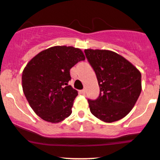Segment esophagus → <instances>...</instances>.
Here are the masks:
<instances>
[{"mask_svg": "<svg viewBox=\"0 0 160 160\" xmlns=\"http://www.w3.org/2000/svg\"><path fill=\"white\" fill-rule=\"evenodd\" d=\"M80 93L82 94H85V93H86V91H85V89H83L81 90V91H80Z\"/></svg>", "mask_w": 160, "mask_h": 160, "instance_id": "1", "label": "esophagus"}]
</instances>
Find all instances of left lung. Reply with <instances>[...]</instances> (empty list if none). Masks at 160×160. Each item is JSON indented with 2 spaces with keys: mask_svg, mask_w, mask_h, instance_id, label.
<instances>
[{
  "mask_svg": "<svg viewBox=\"0 0 160 160\" xmlns=\"http://www.w3.org/2000/svg\"><path fill=\"white\" fill-rule=\"evenodd\" d=\"M95 72L100 94L88 99L91 112L106 123L126 116L135 105L142 91V74L126 58L108 50L84 51Z\"/></svg>",
  "mask_w": 160,
  "mask_h": 160,
  "instance_id": "left-lung-1",
  "label": "left lung"
}]
</instances>
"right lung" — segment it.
<instances>
[{
	"label": "right lung",
	"instance_id": "right-lung-1",
	"mask_svg": "<svg viewBox=\"0 0 160 160\" xmlns=\"http://www.w3.org/2000/svg\"><path fill=\"white\" fill-rule=\"evenodd\" d=\"M84 59L80 49L55 46L29 62L22 72V89L37 116L51 123H58L70 116L78 93L68 84L71 80L69 71Z\"/></svg>",
	"mask_w": 160,
	"mask_h": 160
}]
</instances>
